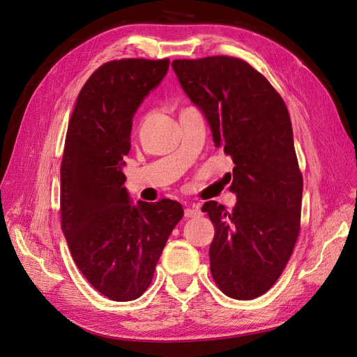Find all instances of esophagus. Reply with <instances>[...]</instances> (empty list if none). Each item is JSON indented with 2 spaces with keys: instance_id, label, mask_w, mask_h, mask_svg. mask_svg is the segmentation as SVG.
Segmentation results:
<instances>
[{
  "instance_id": "1",
  "label": "esophagus",
  "mask_w": 357,
  "mask_h": 357,
  "mask_svg": "<svg viewBox=\"0 0 357 357\" xmlns=\"http://www.w3.org/2000/svg\"><path fill=\"white\" fill-rule=\"evenodd\" d=\"M199 215H202L199 205H192V207H188L185 210V217H199Z\"/></svg>"
}]
</instances>
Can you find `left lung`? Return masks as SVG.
<instances>
[{
    "label": "left lung",
    "instance_id": "8db88e82",
    "mask_svg": "<svg viewBox=\"0 0 357 357\" xmlns=\"http://www.w3.org/2000/svg\"><path fill=\"white\" fill-rule=\"evenodd\" d=\"M186 97L207 120L215 147L234 162L231 211L202 205L214 224L211 273L234 299L269 291L285 269L299 233L303 175L288 108L264 75L245 61L211 56L174 61Z\"/></svg>",
    "mask_w": 357,
    "mask_h": 357
}]
</instances>
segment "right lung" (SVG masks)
<instances>
[{
  "label": "right lung",
  "instance_id": "1",
  "mask_svg": "<svg viewBox=\"0 0 357 357\" xmlns=\"http://www.w3.org/2000/svg\"><path fill=\"white\" fill-rule=\"evenodd\" d=\"M167 69L169 59L102 65L81 89L68 127L61 167L63 236L81 273L112 301H133L147 289L183 217L179 202L135 204L124 186L133 117Z\"/></svg>",
  "mask_w": 357,
  "mask_h": 357
}]
</instances>
